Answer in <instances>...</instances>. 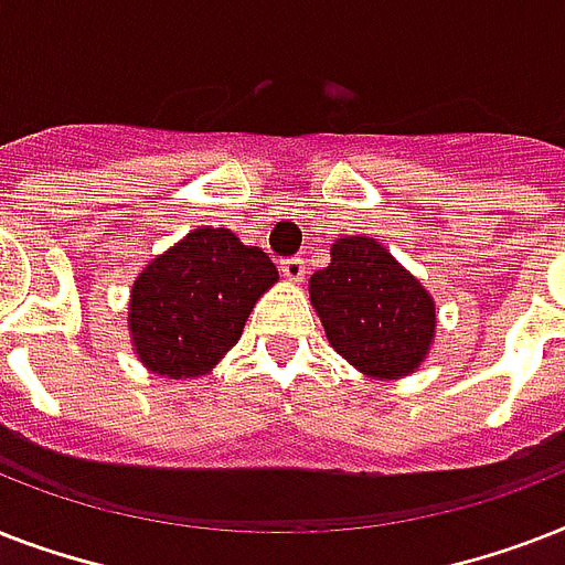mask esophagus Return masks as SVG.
Masks as SVG:
<instances>
[{
    "mask_svg": "<svg viewBox=\"0 0 565 565\" xmlns=\"http://www.w3.org/2000/svg\"><path fill=\"white\" fill-rule=\"evenodd\" d=\"M281 273L287 281H301L308 273V264H305V257H284Z\"/></svg>",
    "mask_w": 565,
    "mask_h": 565,
    "instance_id": "obj_1",
    "label": "esophagus"
}]
</instances>
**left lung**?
Instances as JSON below:
<instances>
[{"mask_svg": "<svg viewBox=\"0 0 565 565\" xmlns=\"http://www.w3.org/2000/svg\"><path fill=\"white\" fill-rule=\"evenodd\" d=\"M310 301L345 361L372 377H402L425 361L437 310L428 290L372 237H343L310 278Z\"/></svg>", "mask_w": 565, "mask_h": 565, "instance_id": "left-lung-1", "label": "left lung"}]
</instances>
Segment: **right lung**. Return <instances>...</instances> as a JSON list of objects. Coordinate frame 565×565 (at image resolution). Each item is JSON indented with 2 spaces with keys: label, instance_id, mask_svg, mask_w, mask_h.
Masks as SVG:
<instances>
[{
  "label": "right lung",
  "instance_id": "right-lung-1",
  "mask_svg": "<svg viewBox=\"0 0 565 565\" xmlns=\"http://www.w3.org/2000/svg\"><path fill=\"white\" fill-rule=\"evenodd\" d=\"M275 281L260 248L228 228H195L135 281L128 326L140 361L167 377L207 375Z\"/></svg>",
  "mask_w": 565,
  "mask_h": 565
}]
</instances>
